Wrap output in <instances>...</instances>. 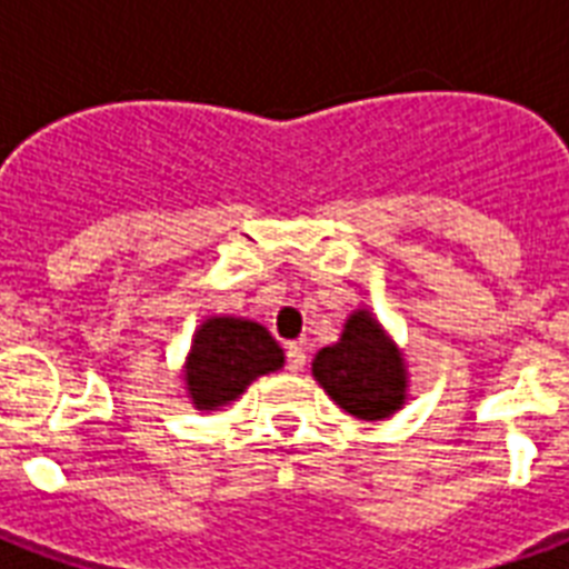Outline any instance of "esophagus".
Returning a JSON list of instances; mask_svg holds the SVG:
<instances>
[{
  "instance_id": "esophagus-1",
  "label": "esophagus",
  "mask_w": 569,
  "mask_h": 569,
  "mask_svg": "<svg viewBox=\"0 0 569 569\" xmlns=\"http://www.w3.org/2000/svg\"><path fill=\"white\" fill-rule=\"evenodd\" d=\"M286 366H289V372H301L307 366V355H303L301 346H295V342L286 346Z\"/></svg>"
}]
</instances>
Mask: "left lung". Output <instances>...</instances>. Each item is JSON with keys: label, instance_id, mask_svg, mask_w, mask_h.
I'll list each match as a JSON object with an SVG mask.
<instances>
[{"label": "left lung", "instance_id": "8db88e82", "mask_svg": "<svg viewBox=\"0 0 569 569\" xmlns=\"http://www.w3.org/2000/svg\"><path fill=\"white\" fill-rule=\"evenodd\" d=\"M312 378L346 413L366 422L387 419L407 398L405 357L369 310L348 316L339 342L312 360Z\"/></svg>", "mask_w": 569, "mask_h": 569}]
</instances>
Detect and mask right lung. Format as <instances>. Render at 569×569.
Returning <instances> with one entry per match:
<instances>
[{"instance_id":"add662e5","label":"right lung","mask_w":569,"mask_h":569,"mask_svg":"<svg viewBox=\"0 0 569 569\" xmlns=\"http://www.w3.org/2000/svg\"><path fill=\"white\" fill-rule=\"evenodd\" d=\"M283 366V348L262 325L236 316H212L194 330L186 389L197 410H218L230 405L259 375Z\"/></svg>"}]
</instances>
